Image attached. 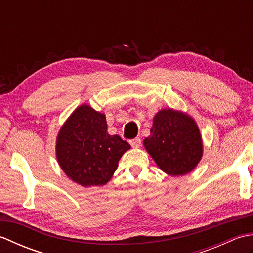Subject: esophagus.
Returning a JSON list of instances; mask_svg holds the SVG:
<instances>
[{
    "label": "esophagus",
    "instance_id": "34e87169",
    "mask_svg": "<svg viewBox=\"0 0 253 253\" xmlns=\"http://www.w3.org/2000/svg\"><path fill=\"white\" fill-rule=\"evenodd\" d=\"M129 143L132 148H139L141 146V139L140 138L131 139V140H129Z\"/></svg>",
    "mask_w": 253,
    "mask_h": 253
}]
</instances>
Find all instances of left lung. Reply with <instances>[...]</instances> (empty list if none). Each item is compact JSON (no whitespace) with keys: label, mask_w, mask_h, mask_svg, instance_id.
<instances>
[{"label":"left lung","mask_w":253,"mask_h":253,"mask_svg":"<svg viewBox=\"0 0 253 253\" xmlns=\"http://www.w3.org/2000/svg\"><path fill=\"white\" fill-rule=\"evenodd\" d=\"M150 136L143 140L159 169L182 176L196 169L203 155V142L196 121L182 111L160 110L153 117Z\"/></svg>","instance_id":"left-lung-1"}]
</instances>
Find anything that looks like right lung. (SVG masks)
<instances>
[{
	"label": "right lung",
	"mask_w": 253,
	"mask_h": 253,
	"mask_svg": "<svg viewBox=\"0 0 253 253\" xmlns=\"http://www.w3.org/2000/svg\"><path fill=\"white\" fill-rule=\"evenodd\" d=\"M128 142L107 132L105 114L84 103L63 124L56 137V159L69 179L83 187L110 181Z\"/></svg>",
	"instance_id": "add662e5"
}]
</instances>
